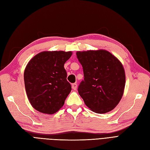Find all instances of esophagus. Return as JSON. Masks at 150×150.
Returning <instances> with one entry per match:
<instances>
[{
    "mask_svg": "<svg viewBox=\"0 0 150 150\" xmlns=\"http://www.w3.org/2000/svg\"><path fill=\"white\" fill-rule=\"evenodd\" d=\"M77 88H78V86H77V84L76 83L72 84V88L74 90H76Z\"/></svg>",
    "mask_w": 150,
    "mask_h": 150,
    "instance_id": "obj_1",
    "label": "esophagus"
}]
</instances>
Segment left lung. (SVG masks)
Masks as SVG:
<instances>
[{
	"label": "left lung",
	"instance_id": "1",
	"mask_svg": "<svg viewBox=\"0 0 150 150\" xmlns=\"http://www.w3.org/2000/svg\"><path fill=\"white\" fill-rule=\"evenodd\" d=\"M76 55L83 68L84 78L78 93L85 104L99 114L111 111L124 93L126 76L122 63L104 49L78 51Z\"/></svg>",
	"mask_w": 150,
	"mask_h": 150
}]
</instances>
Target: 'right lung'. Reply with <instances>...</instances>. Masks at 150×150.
<instances>
[{
  "label": "right lung",
  "mask_w": 150,
  "mask_h": 150,
  "mask_svg": "<svg viewBox=\"0 0 150 150\" xmlns=\"http://www.w3.org/2000/svg\"><path fill=\"white\" fill-rule=\"evenodd\" d=\"M71 51H43L27 64L24 73L27 96L35 110L52 115L63 106L71 91L64 65Z\"/></svg>",
  "instance_id": "obj_1"
}]
</instances>
